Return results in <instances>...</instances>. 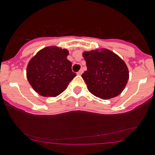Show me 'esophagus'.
Wrapping results in <instances>:
<instances>
[{
  "instance_id": "34e87169",
  "label": "esophagus",
  "mask_w": 155,
  "mask_h": 155,
  "mask_svg": "<svg viewBox=\"0 0 155 155\" xmlns=\"http://www.w3.org/2000/svg\"><path fill=\"white\" fill-rule=\"evenodd\" d=\"M82 73H83V70H82V69H81V70H79V72H78L77 74H78V75H82Z\"/></svg>"
}]
</instances>
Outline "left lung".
<instances>
[{
	"instance_id": "8db88e82",
	"label": "left lung",
	"mask_w": 155,
	"mask_h": 155,
	"mask_svg": "<svg viewBox=\"0 0 155 155\" xmlns=\"http://www.w3.org/2000/svg\"><path fill=\"white\" fill-rule=\"evenodd\" d=\"M87 70L82 73L91 94L101 99L119 95L129 79V70L119 56L107 49L84 52Z\"/></svg>"
}]
</instances>
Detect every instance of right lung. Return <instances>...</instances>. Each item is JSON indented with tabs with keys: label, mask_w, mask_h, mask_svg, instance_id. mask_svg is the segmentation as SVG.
Masks as SVG:
<instances>
[{
	"label": "right lung",
	"mask_w": 155,
	"mask_h": 155,
	"mask_svg": "<svg viewBox=\"0 0 155 155\" xmlns=\"http://www.w3.org/2000/svg\"><path fill=\"white\" fill-rule=\"evenodd\" d=\"M68 54L67 49L51 46L43 48L30 60L26 70L27 79L40 95H59L76 76L72 71V63L67 58Z\"/></svg>",
	"instance_id": "1"
}]
</instances>
